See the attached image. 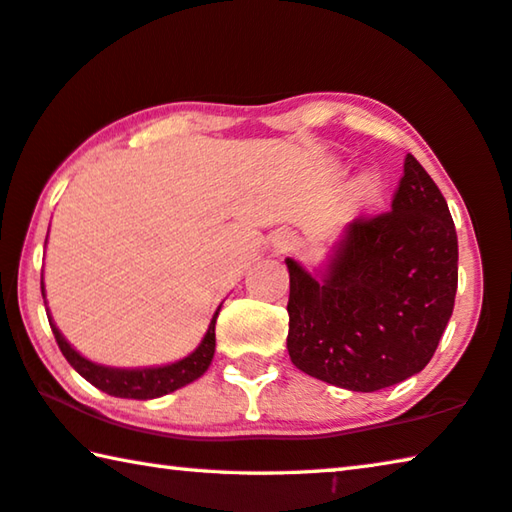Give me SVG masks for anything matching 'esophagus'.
Here are the masks:
<instances>
[{
    "mask_svg": "<svg viewBox=\"0 0 512 512\" xmlns=\"http://www.w3.org/2000/svg\"><path fill=\"white\" fill-rule=\"evenodd\" d=\"M292 247H295V238H286V240H283L281 242V249H292Z\"/></svg>",
    "mask_w": 512,
    "mask_h": 512,
    "instance_id": "1",
    "label": "esophagus"
}]
</instances>
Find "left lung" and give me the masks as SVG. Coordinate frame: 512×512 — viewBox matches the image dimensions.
I'll return each mask as SVG.
<instances>
[{"label": "left lung", "mask_w": 512, "mask_h": 512, "mask_svg": "<svg viewBox=\"0 0 512 512\" xmlns=\"http://www.w3.org/2000/svg\"><path fill=\"white\" fill-rule=\"evenodd\" d=\"M286 265L290 360L338 388L376 392L422 372L454 313L456 226L410 154L390 211L349 222L320 281Z\"/></svg>", "instance_id": "obj_1"}]
</instances>
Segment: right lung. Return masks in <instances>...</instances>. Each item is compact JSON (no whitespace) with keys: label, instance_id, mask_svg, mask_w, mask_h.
Listing matches in <instances>:
<instances>
[{"label":"right lung","instance_id":"add662e5","mask_svg":"<svg viewBox=\"0 0 512 512\" xmlns=\"http://www.w3.org/2000/svg\"><path fill=\"white\" fill-rule=\"evenodd\" d=\"M40 288H43V297H45V286ZM217 313H220V308H217ZM217 313L213 315L204 340L199 342V347L192 351V354L177 360V363L161 365V367H138V370H117V367H104V365L92 363L88 358H83L79 351H74L70 347V342L63 338L61 331L56 329L52 317L49 315L47 317H49V326H52L54 331V338L58 342V349L63 351L67 363H70L74 370L83 376V379L90 381L95 388L104 390L106 395H113V397L156 399V397L167 395V392H174L183 388V385L192 383L208 370V365H211L213 354H215Z\"/></svg>","mask_w":512,"mask_h":512}]
</instances>
